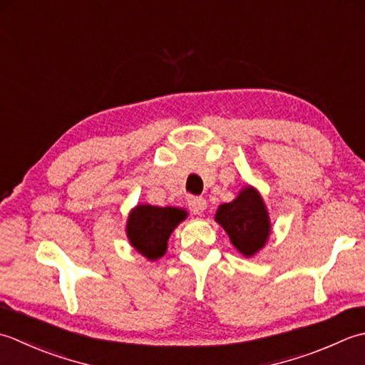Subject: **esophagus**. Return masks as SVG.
I'll use <instances>...</instances> for the list:
<instances>
[{"mask_svg": "<svg viewBox=\"0 0 365 365\" xmlns=\"http://www.w3.org/2000/svg\"><path fill=\"white\" fill-rule=\"evenodd\" d=\"M189 203V210L193 214H202L206 210V200L203 197H190L187 200Z\"/></svg>", "mask_w": 365, "mask_h": 365, "instance_id": "34e87169", "label": "esophagus"}]
</instances>
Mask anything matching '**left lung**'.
<instances>
[{
    "mask_svg": "<svg viewBox=\"0 0 365 365\" xmlns=\"http://www.w3.org/2000/svg\"><path fill=\"white\" fill-rule=\"evenodd\" d=\"M215 220L224 227L235 247L252 257L263 247L269 236V215L259 193L245 187L232 203L219 206Z\"/></svg>",
    "mask_w": 365,
    "mask_h": 365,
    "instance_id": "obj_1",
    "label": "left lung"
}]
</instances>
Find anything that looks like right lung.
Listing matches in <instances>:
<instances>
[{
  "label": "right lung",
  "instance_id": "add662e5",
  "mask_svg": "<svg viewBox=\"0 0 365 365\" xmlns=\"http://www.w3.org/2000/svg\"><path fill=\"white\" fill-rule=\"evenodd\" d=\"M185 211L178 207H158L140 205L128 220V237L141 255L150 259L160 258L167 250L170 235L181 220Z\"/></svg>",
  "mask_w": 365,
  "mask_h": 365
}]
</instances>
